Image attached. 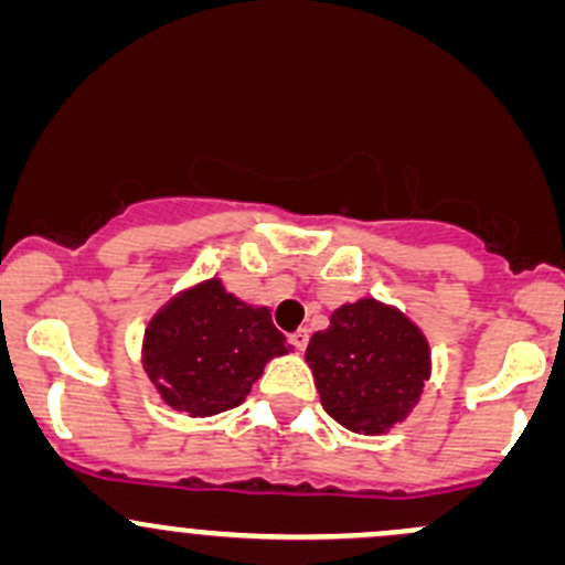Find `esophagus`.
I'll list each match as a JSON object with an SVG mask.
<instances>
[{"label": "esophagus", "instance_id": "1", "mask_svg": "<svg viewBox=\"0 0 565 565\" xmlns=\"http://www.w3.org/2000/svg\"><path fill=\"white\" fill-rule=\"evenodd\" d=\"M308 338H311V332H308V330H302V327H300V330L289 334V343H292L297 351H306V345H308Z\"/></svg>", "mask_w": 565, "mask_h": 565}]
</instances>
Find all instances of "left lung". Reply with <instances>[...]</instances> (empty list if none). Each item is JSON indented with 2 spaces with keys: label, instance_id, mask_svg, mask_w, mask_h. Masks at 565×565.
<instances>
[{
  "label": "left lung",
  "instance_id": "obj_1",
  "mask_svg": "<svg viewBox=\"0 0 565 565\" xmlns=\"http://www.w3.org/2000/svg\"><path fill=\"white\" fill-rule=\"evenodd\" d=\"M321 405L345 429L383 434L411 415L431 375L424 332L392 306L364 297L330 316L308 343Z\"/></svg>",
  "mask_w": 565,
  "mask_h": 565
}]
</instances>
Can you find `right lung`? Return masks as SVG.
I'll return each instance as SVG.
<instances>
[{"mask_svg":"<svg viewBox=\"0 0 565 565\" xmlns=\"http://www.w3.org/2000/svg\"><path fill=\"white\" fill-rule=\"evenodd\" d=\"M287 351L268 308L246 306L220 278H209L152 316L141 364L166 405L206 418L238 407L265 364Z\"/></svg>","mask_w":565,"mask_h":565,"instance_id":"add662e5","label":"right lung"}]
</instances>
